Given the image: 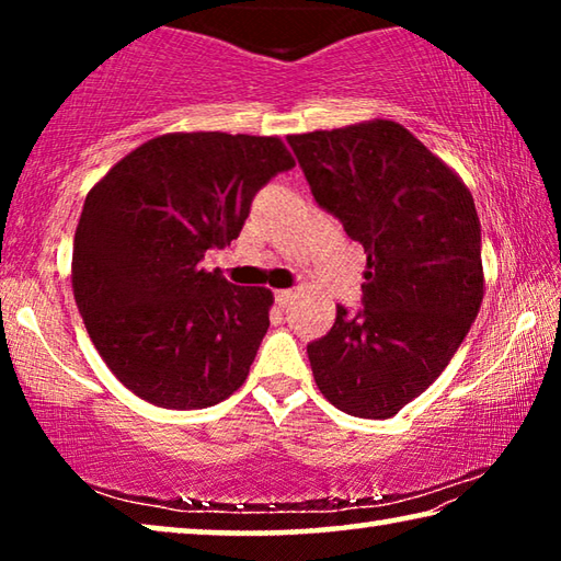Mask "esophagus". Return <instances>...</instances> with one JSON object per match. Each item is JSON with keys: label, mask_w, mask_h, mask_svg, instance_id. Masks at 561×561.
I'll return each mask as SVG.
<instances>
[{"label": "esophagus", "mask_w": 561, "mask_h": 561, "mask_svg": "<svg viewBox=\"0 0 561 561\" xmlns=\"http://www.w3.org/2000/svg\"><path fill=\"white\" fill-rule=\"evenodd\" d=\"M274 299H277L279 307H287V304H291V299H294V291L291 289H279V291H274Z\"/></svg>", "instance_id": "esophagus-1"}]
</instances>
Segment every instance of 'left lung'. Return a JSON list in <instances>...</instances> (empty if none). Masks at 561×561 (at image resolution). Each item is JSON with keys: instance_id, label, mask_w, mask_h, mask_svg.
Instances as JSON below:
<instances>
[{"instance_id": "8db88e82", "label": "left lung", "mask_w": 561, "mask_h": 561, "mask_svg": "<svg viewBox=\"0 0 561 561\" xmlns=\"http://www.w3.org/2000/svg\"><path fill=\"white\" fill-rule=\"evenodd\" d=\"M314 201L366 252L364 309L307 346L339 411L391 417L450 364L478 317L480 220L468 185L401 123L287 136Z\"/></svg>"}]
</instances>
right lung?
Instances as JSON below:
<instances>
[{
    "mask_svg": "<svg viewBox=\"0 0 561 561\" xmlns=\"http://www.w3.org/2000/svg\"><path fill=\"white\" fill-rule=\"evenodd\" d=\"M289 168L277 136L165 133L89 190L71 287L93 346L130 393L195 411L244 383L274 294L234 287L201 260L237 240L257 190Z\"/></svg>",
    "mask_w": 561,
    "mask_h": 561,
    "instance_id": "1",
    "label": "right lung"
}]
</instances>
